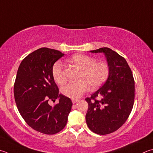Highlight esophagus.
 I'll list each match as a JSON object with an SVG mask.
<instances>
[{
    "instance_id": "34e87169",
    "label": "esophagus",
    "mask_w": 153,
    "mask_h": 153,
    "mask_svg": "<svg viewBox=\"0 0 153 153\" xmlns=\"http://www.w3.org/2000/svg\"><path fill=\"white\" fill-rule=\"evenodd\" d=\"M77 101L78 100L77 99H72V103L73 104H76Z\"/></svg>"
}]
</instances>
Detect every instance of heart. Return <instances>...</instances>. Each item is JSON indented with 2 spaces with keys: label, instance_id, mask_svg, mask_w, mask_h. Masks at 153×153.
<instances>
[{
  "label": "heart",
  "instance_id": "b5f03b06",
  "mask_svg": "<svg viewBox=\"0 0 153 153\" xmlns=\"http://www.w3.org/2000/svg\"><path fill=\"white\" fill-rule=\"evenodd\" d=\"M70 62L81 69L79 79L76 82H70L63 85L61 91L68 98H79L88 90L96 89L106 81L110 74V68L106 62H96V59L88 55L76 54L71 57ZM63 65L60 62L54 63L52 68L53 77L59 84L65 82V77L63 71Z\"/></svg>",
  "mask_w": 153,
  "mask_h": 153
}]
</instances>
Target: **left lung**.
<instances>
[{"label":"left lung","instance_id":"1","mask_svg":"<svg viewBox=\"0 0 153 153\" xmlns=\"http://www.w3.org/2000/svg\"><path fill=\"white\" fill-rule=\"evenodd\" d=\"M103 53L110 74L104 85L85 98L88 103L86 123L94 133L104 135L120 128L131 112L134 100V80L126 59L110 48L90 51ZM97 97L101 99L96 100Z\"/></svg>","mask_w":153,"mask_h":153}]
</instances>
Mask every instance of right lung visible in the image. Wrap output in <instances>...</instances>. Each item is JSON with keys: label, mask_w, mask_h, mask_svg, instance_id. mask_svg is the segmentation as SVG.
I'll return each instance as SVG.
<instances>
[{"label": "right lung", "mask_w": 153, "mask_h": 153, "mask_svg": "<svg viewBox=\"0 0 153 153\" xmlns=\"http://www.w3.org/2000/svg\"><path fill=\"white\" fill-rule=\"evenodd\" d=\"M64 54L43 48L27 55L19 65L14 85V96L19 112L33 129L54 134L64 128L72 102L59 94L52 75V68ZM56 99L59 102L49 104Z\"/></svg>", "instance_id": "1"}]
</instances>
